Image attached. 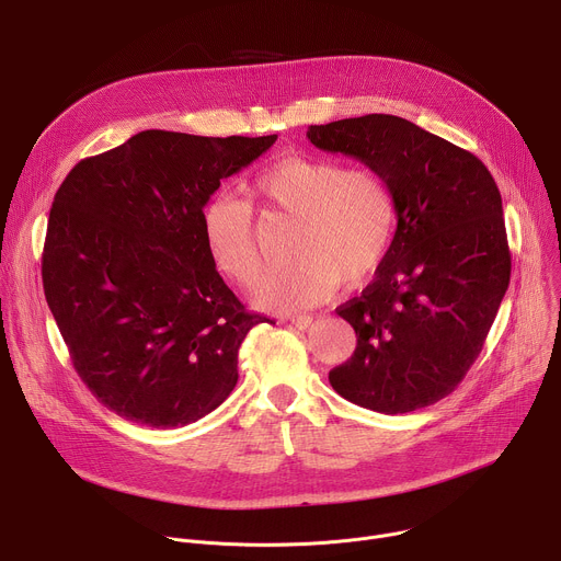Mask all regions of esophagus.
<instances>
[{
    "label": "esophagus",
    "mask_w": 561,
    "mask_h": 561,
    "mask_svg": "<svg viewBox=\"0 0 561 561\" xmlns=\"http://www.w3.org/2000/svg\"><path fill=\"white\" fill-rule=\"evenodd\" d=\"M290 324L299 331H306L308 327H312V317L310 314H297V317L290 319Z\"/></svg>",
    "instance_id": "esophagus-1"
}]
</instances>
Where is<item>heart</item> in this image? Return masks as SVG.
Segmentation results:
<instances>
[{"label":"heart","instance_id":"1","mask_svg":"<svg viewBox=\"0 0 561 561\" xmlns=\"http://www.w3.org/2000/svg\"><path fill=\"white\" fill-rule=\"evenodd\" d=\"M251 199L266 219L290 221L288 271L271 277L257 304L293 312L364 282L383 262L397 221L386 178L373 169H346L333 159L288 154L251 184ZM204 242L213 264L234 284L253 288L264 273L255 215L247 199L215 195L202 213Z\"/></svg>","mask_w":561,"mask_h":561}]
</instances>
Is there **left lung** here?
I'll return each mask as SVG.
<instances>
[{
  "mask_svg": "<svg viewBox=\"0 0 561 561\" xmlns=\"http://www.w3.org/2000/svg\"><path fill=\"white\" fill-rule=\"evenodd\" d=\"M306 137L381 173L397 204L373 284L337 308L357 348L331 386L383 415L431 407L482 353L511 282L500 188L472 152L394 115L308 126Z\"/></svg>",
  "mask_w": 561,
  "mask_h": 561,
  "instance_id": "left-lung-1",
  "label": "left lung"
}]
</instances>
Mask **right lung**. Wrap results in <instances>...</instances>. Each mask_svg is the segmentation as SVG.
Wrapping results in <instances>:
<instances>
[{"instance_id": "right-lung-1", "label": "right lung", "mask_w": 561, "mask_h": 561, "mask_svg": "<svg viewBox=\"0 0 561 561\" xmlns=\"http://www.w3.org/2000/svg\"><path fill=\"white\" fill-rule=\"evenodd\" d=\"M275 139L141 130L55 193L44 295L77 375L115 415L180 428L234 388L239 346L268 319L219 277L202 213Z\"/></svg>"}]
</instances>
